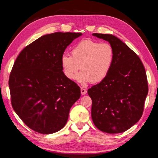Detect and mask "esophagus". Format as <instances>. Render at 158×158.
I'll use <instances>...</instances> for the list:
<instances>
[{"label":"esophagus","mask_w":158,"mask_h":158,"mask_svg":"<svg viewBox=\"0 0 158 158\" xmlns=\"http://www.w3.org/2000/svg\"><path fill=\"white\" fill-rule=\"evenodd\" d=\"M81 93L82 95H85L87 93V90L86 89H85L84 88H81Z\"/></svg>","instance_id":"1"}]
</instances>
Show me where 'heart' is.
Instances as JSON below:
<instances>
[{"label": "heart", "instance_id": "obj_1", "mask_svg": "<svg viewBox=\"0 0 158 158\" xmlns=\"http://www.w3.org/2000/svg\"><path fill=\"white\" fill-rule=\"evenodd\" d=\"M114 60V50L110 44L85 40L77 44L71 51V56H61L60 64L63 73L68 79L77 76V81L82 84L102 81L110 73Z\"/></svg>", "mask_w": 158, "mask_h": 158}]
</instances>
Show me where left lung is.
Here are the masks:
<instances>
[{"mask_svg": "<svg viewBox=\"0 0 158 158\" xmlns=\"http://www.w3.org/2000/svg\"><path fill=\"white\" fill-rule=\"evenodd\" d=\"M93 35L109 42L114 50V60L108 76L88 90L92 100V120L104 132H123L142 116L148 92L145 68L139 57L116 36Z\"/></svg>", "mask_w": 158, "mask_h": 158, "instance_id": "8db88e82", "label": "left lung"}]
</instances>
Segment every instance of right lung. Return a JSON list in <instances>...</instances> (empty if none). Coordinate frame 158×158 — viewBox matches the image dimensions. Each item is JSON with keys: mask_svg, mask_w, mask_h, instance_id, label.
Listing matches in <instances>:
<instances>
[{"mask_svg": "<svg viewBox=\"0 0 158 158\" xmlns=\"http://www.w3.org/2000/svg\"><path fill=\"white\" fill-rule=\"evenodd\" d=\"M81 33L45 35L26 47L10 74L13 109L37 132L48 135L65 126L69 109L81 96L80 88L65 76L60 58Z\"/></svg>", "mask_w": 158, "mask_h": 158, "instance_id": "add662e5", "label": "right lung"}]
</instances>
